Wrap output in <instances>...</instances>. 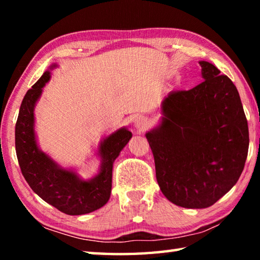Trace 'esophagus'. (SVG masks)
I'll list each match as a JSON object with an SVG mask.
<instances>
[{"label":"esophagus","instance_id":"obj_1","mask_svg":"<svg viewBox=\"0 0 260 260\" xmlns=\"http://www.w3.org/2000/svg\"><path fill=\"white\" fill-rule=\"evenodd\" d=\"M148 125H149V121L147 120V118H144V117H142V116L135 118V120H134V127L136 128V131L142 132V131H144V129L147 128Z\"/></svg>","mask_w":260,"mask_h":260}]
</instances>
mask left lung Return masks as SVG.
<instances>
[{
  "mask_svg": "<svg viewBox=\"0 0 260 260\" xmlns=\"http://www.w3.org/2000/svg\"><path fill=\"white\" fill-rule=\"evenodd\" d=\"M204 81L162 100L159 124L146 133L157 182L173 204L213 205L235 186L249 149V129L234 83L199 61Z\"/></svg>",
  "mask_w": 260,
  "mask_h": 260,
  "instance_id": "left-lung-1",
  "label": "left lung"
}]
</instances>
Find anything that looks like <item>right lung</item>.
<instances>
[{"label": "right lung", "instance_id": "add662e5", "mask_svg": "<svg viewBox=\"0 0 260 260\" xmlns=\"http://www.w3.org/2000/svg\"><path fill=\"white\" fill-rule=\"evenodd\" d=\"M52 64L24 96L16 122V153L24 178L32 190L69 215H80L99 210L108 203L111 195L112 167L116 158L132 138L127 127H121L101 141L98 156L99 172L93 178L82 179L76 170L65 169L42 151L35 133L34 109L43 87L49 82Z\"/></svg>", "mask_w": 260, "mask_h": 260}]
</instances>
